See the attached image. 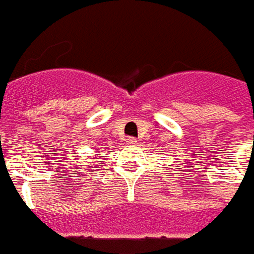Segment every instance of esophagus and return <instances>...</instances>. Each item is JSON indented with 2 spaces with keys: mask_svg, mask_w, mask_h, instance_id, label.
Masks as SVG:
<instances>
[{
  "mask_svg": "<svg viewBox=\"0 0 254 254\" xmlns=\"http://www.w3.org/2000/svg\"><path fill=\"white\" fill-rule=\"evenodd\" d=\"M136 142H138V140L135 139V138H128V139H127V145L134 146V145H136Z\"/></svg>",
  "mask_w": 254,
  "mask_h": 254,
  "instance_id": "obj_1",
  "label": "esophagus"
}]
</instances>
